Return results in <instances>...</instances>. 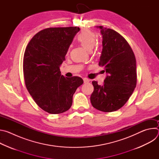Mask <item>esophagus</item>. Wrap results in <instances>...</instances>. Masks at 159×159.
<instances>
[{
    "instance_id": "1",
    "label": "esophagus",
    "mask_w": 159,
    "mask_h": 159,
    "mask_svg": "<svg viewBox=\"0 0 159 159\" xmlns=\"http://www.w3.org/2000/svg\"><path fill=\"white\" fill-rule=\"evenodd\" d=\"M83 80H84V83H88L90 81V80L89 79H87V78H84Z\"/></svg>"
}]
</instances>
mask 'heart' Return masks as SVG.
<instances>
[{"label": "heart", "instance_id": "b5f03b06", "mask_svg": "<svg viewBox=\"0 0 159 159\" xmlns=\"http://www.w3.org/2000/svg\"><path fill=\"white\" fill-rule=\"evenodd\" d=\"M77 41L87 51L91 52L96 42V36L93 32L86 30L77 36Z\"/></svg>", "mask_w": 159, "mask_h": 159}]
</instances>
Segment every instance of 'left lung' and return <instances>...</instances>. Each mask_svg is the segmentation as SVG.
I'll use <instances>...</instances> for the list:
<instances>
[{
	"mask_svg": "<svg viewBox=\"0 0 159 159\" xmlns=\"http://www.w3.org/2000/svg\"><path fill=\"white\" fill-rule=\"evenodd\" d=\"M102 36L99 65L107 75L104 84L93 81L90 96L93 106L103 112H113L125 105L137 85L136 59L126 39L116 31L96 26Z\"/></svg>",
	"mask_w": 159,
	"mask_h": 159,
	"instance_id": "8db88e82",
	"label": "left lung"
}]
</instances>
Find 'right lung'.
I'll return each mask as SVG.
<instances>
[{
  "instance_id": "add662e5",
  "label": "right lung",
  "mask_w": 159,
  "mask_h": 159,
  "mask_svg": "<svg viewBox=\"0 0 159 159\" xmlns=\"http://www.w3.org/2000/svg\"><path fill=\"white\" fill-rule=\"evenodd\" d=\"M77 27L50 28L36 34L25 52V84L35 102L50 114L69 110L73 95L84 81L79 77L68 78L60 66L75 34Z\"/></svg>"
}]
</instances>
